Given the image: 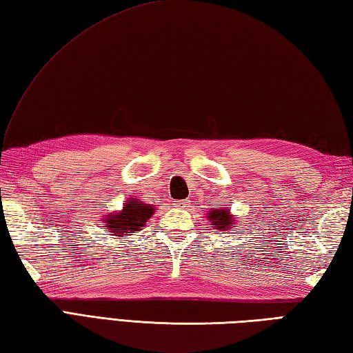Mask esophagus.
<instances>
[{
  "instance_id": "34e87169",
  "label": "esophagus",
  "mask_w": 353,
  "mask_h": 353,
  "mask_svg": "<svg viewBox=\"0 0 353 353\" xmlns=\"http://www.w3.org/2000/svg\"><path fill=\"white\" fill-rule=\"evenodd\" d=\"M188 203H190L188 200H179V201H177V206H179V208H186V206H188Z\"/></svg>"
}]
</instances>
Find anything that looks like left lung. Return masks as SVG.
Returning a JSON list of instances; mask_svg holds the SVG:
<instances>
[{
    "instance_id": "8db88e82",
    "label": "left lung",
    "mask_w": 353,
    "mask_h": 353,
    "mask_svg": "<svg viewBox=\"0 0 353 353\" xmlns=\"http://www.w3.org/2000/svg\"><path fill=\"white\" fill-rule=\"evenodd\" d=\"M235 216L232 215L228 209H216V208H212L211 211L208 212V220L211 221L212 228L216 229V230H223L226 232L230 229V224L234 223Z\"/></svg>"
}]
</instances>
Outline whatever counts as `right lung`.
Segmentation results:
<instances>
[{
    "mask_svg": "<svg viewBox=\"0 0 353 353\" xmlns=\"http://www.w3.org/2000/svg\"><path fill=\"white\" fill-rule=\"evenodd\" d=\"M154 214V206L142 203L138 199L127 200L123 211L109 212L106 215V228L110 230V235L124 236L137 234L142 226H145L147 220Z\"/></svg>",
    "mask_w": 353,
    "mask_h": 353,
    "instance_id": "add662e5",
    "label": "right lung"
}]
</instances>
